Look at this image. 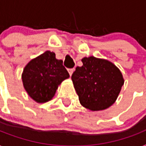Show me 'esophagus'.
Here are the masks:
<instances>
[{
	"mask_svg": "<svg viewBox=\"0 0 146 146\" xmlns=\"http://www.w3.org/2000/svg\"><path fill=\"white\" fill-rule=\"evenodd\" d=\"M68 70V73H69L70 75L71 76V75H72V74H73V72H74L75 69H74V68H71V69H68V70Z\"/></svg>",
	"mask_w": 146,
	"mask_h": 146,
	"instance_id": "obj_1",
	"label": "esophagus"
}]
</instances>
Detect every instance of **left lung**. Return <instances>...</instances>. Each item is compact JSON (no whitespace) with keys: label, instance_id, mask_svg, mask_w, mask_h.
I'll return each mask as SVG.
<instances>
[{"label":"left lung","instance_id":"1","mask_svg":"<svg viewBox=\"0 0 146 146\" xmlns=\"http://www.w3.org/2000/svg\"><path fill=\"white\" fill-rule=\"evenodd\" d=\"M71 76L82 106L92 111L106 110L115 102L124 80L120 70L105 59H82Z\"/></svg>","mask_w":146,"mask_h":146}]
</instances>
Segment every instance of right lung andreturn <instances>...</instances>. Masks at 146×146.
<instances>
[{"label":"right lung","instance_id":"right-lung-1","mask_svg":"<svg viewBox=\"0 0 146 146\" xmlns=\"http://www.w3.org/2000/svg\"><path fill=\"white\" fill-rule=\"evenodd\" d=\"M69 76L62 60L46 51L26 65L22 79L28 95L36 103L43 104L52 99L58 85Z\"/></svg>","mask_w":146,"mask_h":146}]
</instances>
